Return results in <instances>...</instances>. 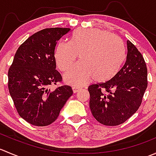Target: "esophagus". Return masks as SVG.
I'll list each match as a JSON object with an SVG mask.
<instances>
[{"label":"esophagus","mask_w":156,"mask_h":156,"mask_svg":"<svg viewBox=\"0 0 156 156\" xmlns=\"http://www.w3.org/2000/svg\"><path fill=\"white\" fill-rule=\"evenodd\" d=\"M81 89V87H76V86H73V87H72V90H73V93H75V94L78 92V91Z\"/></svg>","instance_id":"34e87169"}]
</instances>
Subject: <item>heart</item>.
<instances>
[{
	"label": "heart",
	"mask_w": 156,
	"mask_h": 156,
	"mask_svg": "<svg viewBox=\"0 0 156 156\" xmlns=\"http://www.w3.org/2000/svg\"><path fill=\"white\" fill-rule=\"evenodd\" d=\"M78 55L81 63L69 70L64 80L72 85L82 86L92 78L98 83L112 79L123 64L125 48L122 41L108 31L80 29L72 33L69 43H58L54 56L59 69L66 71Z\"/></svg>",
	"instance_id": "b5f03b06"
}]
</instances>
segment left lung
<instances>
[{
    "label": "left lung",
    "mask_w": 156,
    "mask_h": 156,
    "mask_svg": "<svg viewBox=\"0 0 156 156\" xmlns=\"http://www.w3.org/2000/svg\"><path fill=\"white\" fill-rule=\"evenodd\" d=\"M127 58L109 81L88 87L90 108L97 122L116 126L131 117L140 106L147 87V68L140 52L127 41Z\"/></svg>",
    "instance_id": "8db88e82"
}]
</instances>
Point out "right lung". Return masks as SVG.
I'll return each instance as SVG.
<instances>
[{
  "label": "right lung",
  "instance_id": "add662e5",
  "mask_svg": "<svg viewBox=\"0 0 156 156\" xmlns=\"http://www.w3.org/2000/svg\"><path fill=\"white\" fill-rule=\"evenodd\" d=\"M69 28H50L34 33L23 42L8 71L9 92L20 117L35 126H47L56 120L73 94L72 87L50 86L62 81L56 70L54 51Z\"/></svg>",
  "mask_w": 156,
  "mask_h": 156
}]
</instances>
